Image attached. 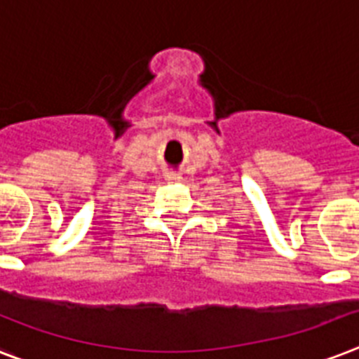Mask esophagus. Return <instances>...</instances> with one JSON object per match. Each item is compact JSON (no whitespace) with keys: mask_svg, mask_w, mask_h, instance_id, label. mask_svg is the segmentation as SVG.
I'll return each mask as SVG.
<instances>
[{"mask_svg":"<svg viewBox=\"0 0 359 359\" xmlns=\"http://www.w3.org/2000/svg\"><path fill=\"white\" fill-rule=\"evenodd\" d=\"M165 180H168V182H179L180 175L179 173H168L165 175Z\"/></svg>","mask_w":359,"mask_h":359,"instance_id":"34e87169","label":"esophagus"}]
</instances>
